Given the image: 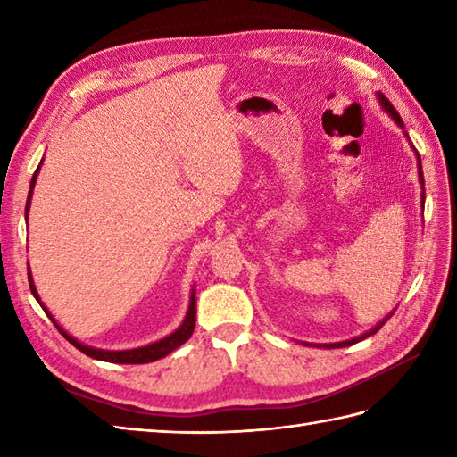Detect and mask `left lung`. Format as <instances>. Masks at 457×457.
<instances>
[{"instance_id": "8db88e82", "label": "left lung", "mask_w": 457, "mask_h": 457, "mask_svg": "<svg viewBox=\"0 0 457 457\" xmlns=\"http://www.w3.org/2000/svg\"><path fill=\"white\" fill-rule=\"evenodd\" d=\"M377 100H378V104H381V108L385 110V113H389V118L399 125V128L404 131V123H403V120H401V115L396 113V110L393 108V104L386 100V96L385 94H381V92H377ZM404 137L409 139V143H411V137H409V133L404 131ZM411 147H412V151H414V154H416V164H419V180H420V187H422V208H424V174H422V161H420V154H419V151L414 149V145L411 143ZM395 312V310H393ZM393 312L391 314H386V318H383L381 322L378 324H375L371 329H367L365 334H361V336H357V337H352V339H345V342H336V344H308V342H303V345H314V347H324V349H336V347H347V345H353V344H357V342H361V339H365V337H369V336H373V334H377L378 329L383 328V324L386 322V320H389L391 316H393Z\"/></svg>"}]
</instances>
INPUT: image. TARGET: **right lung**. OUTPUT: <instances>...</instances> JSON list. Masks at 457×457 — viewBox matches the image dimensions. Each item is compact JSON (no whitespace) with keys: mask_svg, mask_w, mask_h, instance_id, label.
Instances as JSON below:
<instances>
[{"mask_svg":"<svg viewBox=\"0 0 457 457\" xmlns=\"http://www.w3.org/2000/svg\"><path fill=\"white\" fill-rule=\"evenodd\" d=\"M41 164L43 161L38 162V167L33 174L31 179V187H29V196H27V206H25V220H29V208H31V198H33V188H35V182L38 177V170H41ZM27 275H29V287H31V293L37 298V303L41 304V308L45 310V314L53 320V324L56 326L58 332H61L68 342H71L76 349H80L82 353H86L88 357L94 359H100V361H110V363H151V361H157V359L169 355L174 349L180 347L187 339L192 336L194 332V326H196V290H190V304L187 310V316H184L182 324L174 329L172 334L164 336L162 339H157V342L147 344V345H141V347H133V349H121V352H110V349H100V347H92V345H86L82 342H79L74 336H71L66 332V329L56 322L54 316L48 312V308L41 303V296L37 293V287L33 283V275H31V267H27Z\"/></svg>","mask_w":457,"mask_h":457,"instance_id":"add662e5","label":"right lung"}]
</instances>
